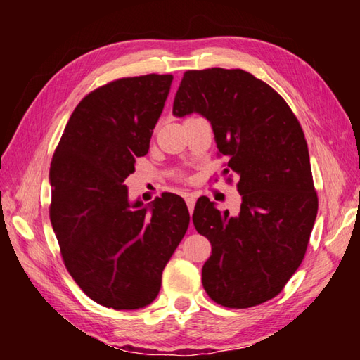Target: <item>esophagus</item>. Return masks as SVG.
I'll return each instance as SVG.
<instances>
[{
  "instance_id": "esophagus-1",
  "label": "esophagus",
  "mask_w": 360,
  "mask_h": 360,
  "mask_svg": "<svg viewBox=\"0 0 360 360\" xmlns=\"http://www.w3.org/2000/svg\"><path fill=\"white\" fill-rule=\"evenodd\" d=\"M184 198H186V203H187V208H188V212H193V208H195V197L192 193H186L184 195Z\"/></svg>"
}]
</instances>
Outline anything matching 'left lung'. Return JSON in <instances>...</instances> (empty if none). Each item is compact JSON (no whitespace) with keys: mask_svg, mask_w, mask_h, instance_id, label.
<instances>
[{"mask_svg":"<svg viewBox=\"0 0 360 360\" xmlns=\"http://www.w3.org/2000/svg\"><path fill=\"white\" fill-rule=\"evenodd\" d=\"M211 122L219 154L240 176V212L198 198L192 221L211 243L202 283L211 300L249 308L276 297L300 266L318 214L307 139L283 96L243 70L186 71L173 114Z\"/></svg>","mask_w":360,"mask_h":360,"instance_id":"1","label":"left lung"}]
</instances>
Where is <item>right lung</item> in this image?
I'll list each match as a JSON object with an SVG mask.
<instances>
[{
	"instance_id": "obj_1",
	"label": "right lung",
	"mask_w": 360,
	"mask_h": 360,
	"mask_svg": "<svg viewBox=\"0 0 360 360\" xmlns=\"http://www.w3.org/2000/svg\"><path fill=\"white\" fill-rule=\"evenodd\" d=\"M172 82V75H146L95 89L72 111L52 157L49 214L60 252L84 294L103 307L154 302L191 221L179 195L143 206L124 184L148 154Z\"/></svg>"
}]
</instances>
